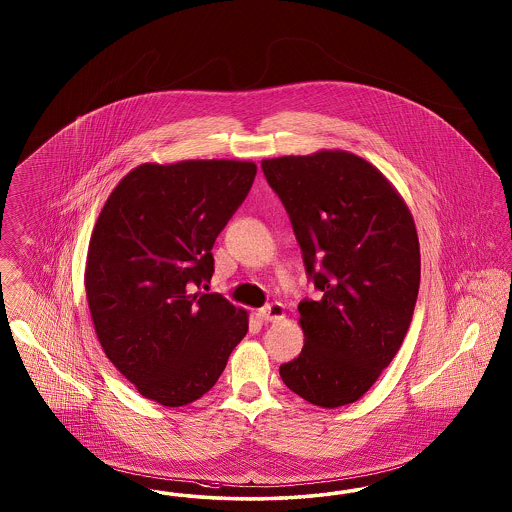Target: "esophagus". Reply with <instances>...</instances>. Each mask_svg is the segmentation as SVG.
<instances>
[{
    "label": "esophagus",
    "instance_id": "34e87169",
    "mask_svg": "<svg viewBox=\"0 0 512 512\" xmlns=\"http://www.w3.org/2000/svg\"><path fill=\"white\" fill-rule=\"evenodd\" d=\"M259 316L265 322H282L286 318V308L282 303H272V305L259 308Z\"/></svg>",
    "mask_w": 512,
    "mask_h": 512
}]
</instances>
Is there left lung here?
I'll use <instances>...</instances> for the list:
<instances>
[{"instance_id": "obj_1", "label": "left lung", "mask_w": 512, "mask_h": 512, "mask_svg": "<svg viewBox=\"0 0 512 512\" xmlns=\"http://www.w3.org/2000/svg\"><path fill=\"white\" fill-rule=\"evenodd\" d=\"M261 167L322 291L299 303L305 347L280 377L314 406H347L373 387L408 333L421 280L411 211L375 165L347 150Z\"/></svg>"}]
</instances>
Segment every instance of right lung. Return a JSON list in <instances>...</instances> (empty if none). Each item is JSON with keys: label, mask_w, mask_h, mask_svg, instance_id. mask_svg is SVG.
Returning a JSON list of instances; mask_svg holds the SVG:
<instances>
[{"label": "right lung", "mask_w": 512, "mask_h": 512, "mask_svg": "<svg viewBox=\"0 0 512 512\" xmlns=\"http://www.w3.org/2000/svg\"><path fill=\"white\" fill-rule=\"evenodd\" d=\"M255 175L240 160L137 165L93 228L83 284L99 343L165 408L202 398L246 337L247 310L194 289L211 280V247Z\"/></svg>", "instance_id": "obj_1"}]
</instances>
